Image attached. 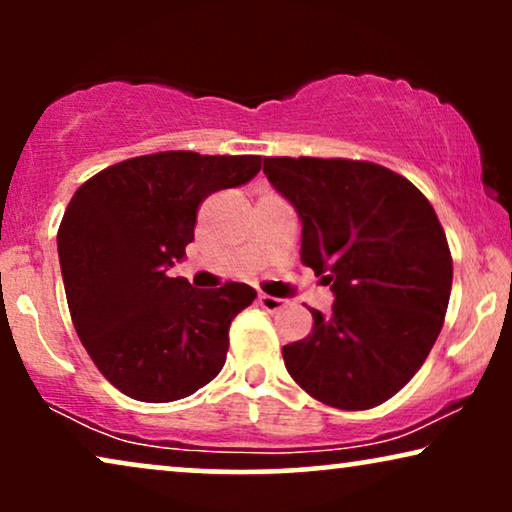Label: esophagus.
<instances>
[{
  "mask_svg": "<svg viewBox=\"0 0 512 512\" xmlns=\"http://www.w3.org/2000/svg\"><path fill=\"white\" fill-rule=\"evenodd\" d=\"M258 305H261L263 310H268V312H279V310H284V307H286V300L275 298V296H265V293H261V296H258Z\"/></svg>",
  "mask_w": 512,
  "mask_h": 512,
  "instance_id": "1",
  "label": "esophagus"
}]
</instances>
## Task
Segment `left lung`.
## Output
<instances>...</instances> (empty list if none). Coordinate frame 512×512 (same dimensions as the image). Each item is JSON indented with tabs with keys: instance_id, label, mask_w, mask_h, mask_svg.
Listing matches in <instances>:
<instances>
[{
	"instance_id": "obj_1",
	"label": "left lung",
	"mask_w": 512,
	"mask_h": 512,
	"mask_svg": "<svg viewBox=\"0 0 512 512\" xmlns=\"http://www.w3.org/2000/svg\"><path fill=\"white\" fill-rule=\"evenodd\" d=\"M265 177L303 223L300 261L331 284L328 314L284 345L289 375L317 401L368 410L422 368L452 291V256L431 202L366 160L265 158Z\"/></svg>"
}]
</instances>
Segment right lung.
Here are the masks:
<instances>
[{
	"instance_id": "right-lung-1",
	"label": "right lung",
	"mask_w": 512,
	"mask_h": 512,
	"mask_svg": "<svg viewBox=\"0 0 512 512\" xmlns=\"http://www.w3.org/2000/svg\"><path fill=\"white\" fill-rule=\"evenodd\" d=\"M261 156L163 151L111 165L69 200L58 256L74 328L107 380L144 403L186 398L221 373L228 328L256 291L193 289L184 261L200 202L251 181Z\"/></svg>"
}]
</instances>
